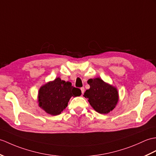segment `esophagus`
Instances as JSON below:
<instances>
[{
  "mask_svg": "<svg viewBox=\"0 0 156 156\" xmlns=\"http://www.w3.org/2000/svg\"><path fill=\"white\" fill-rule=\"evenodd\" d=\"M80 90H81V91H82V94H84V90H85V88H84V87H82V88H80Z\"/></svg>",
  "mask_w": 156,
  "mask_h": 156,
  "instance_id": "esophagus-1",
  "label": "esophagus"
}]
</instances>
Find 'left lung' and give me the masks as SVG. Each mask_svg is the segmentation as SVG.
Listing matches in <instances>:
<instances>
[{
  "mask_svg": "<svg viewBox=\"0 0 156 156\" xmlns=\"http://www.w3.org/2000/svg\"><path fill=\"white\" fill-rule=\"evenodd\" d=\"M90 89L86 90L84 96L88 98L90 106L100 114H108L116 106L119 100L117 88L100 78L88 80Z\"/></svg>",
  "mask_w": 156,
  "mask_h": 156,
  "instance_id": "1",
  "label": "left lung"
}]
</instances>
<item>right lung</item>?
I'll return each mask as SVG.
<instances>
[{
    "label": "right lung",
    "mask_w": 156,
    "mask_h": 156,
    "mask_svg": "<svg viewBox=\"0 0 156 156\" xmlns=\"http://www.w3.org/2000/svg\"><path fill=\"white\" fill-rule=\"evenodd\" d=\"M81 94V90L72 86L71 82L62 80L58 77L40 88L38 93V106L47 114L56 115L67 107L71 97Z\"/></svg>",
    "instance_id": "right-lung-1"
}]
</instances>
